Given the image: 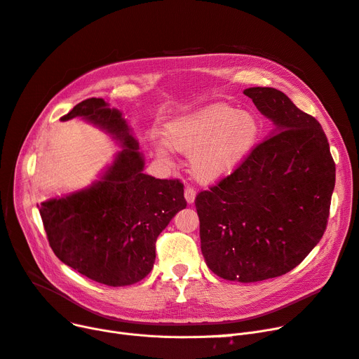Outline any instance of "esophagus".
Masks as SVG:
<instances>
[{"label":"esophagus","mask_w":359,"mask_h":359,"mask_svg":"<svg viewBox=\"0 0 359 359\" xmlns=\"http://www.w3.org/2000/svg\"><path fill=\"white\" fill-rule=\"evenodd\" d=\"M184 196H185V200L189 204H193L194 200H196V190L191 189V187H185L184 190Z\"/></svg>","instance_id":"1"}]
</instances>
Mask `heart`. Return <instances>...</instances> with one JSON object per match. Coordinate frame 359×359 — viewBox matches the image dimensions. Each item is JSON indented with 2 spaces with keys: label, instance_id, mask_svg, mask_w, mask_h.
<instances>
[{
  "label": "heart",
  "instance_id": "1",
  "mask_svg": "<svg viewBox=\"0 0 359 359\" xmlns=\"http://www.w3.org/2000/svg\"><path fill=\"white\" fill-rule=\"evenodd\" d=\"M259 121L252 114L213 104L174 119L166 137L177 150L191 155L190 166L197 181L213 184L231 175L252 151L259 137ZM158 156L169 161L165 143Z\"/></svg>",
  "mask_w": 359,
  "mask_h": 359
}]
</instances>
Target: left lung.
<instances>
[{"label":"left lung","instance_id":"obj_1","mask_svg":"<svg viewBox=\"0 0 359 359\" xmlns=\"http://www.w3.org/2000/svg\"><path fill=\"white\" fill-rule=\"evenodd\" d=\"M244 95L275 124L231 175L196 197L201 252L222 279L260 282L295 269L326 231L336 168L320 123L283 92Z\"/></svg>","mask_w":359,"mask_h":359}]
</instances>
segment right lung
I'll list each match as a JSON object with an SVG mask.
<instances>
[{"label": "right lung", "mask_w": 359, "mask_h": 359, "mask_svg": "<svg viewBox=\"0 0 359 359\" xmlns=\"http://www.w3.org/2000/svg\"><path fill=\"white\" fill-rule=\"evenodd\" d=\"M73 118L104 130L121 150L88 189L39 204L49 245L64 264L95 282L137 283L155 263L159 233L187 206L184 185L143 174L139 142L104 99L80 102L61 121Z\"/></svg>", "instance_id": "add662e5"}]
</instances>
